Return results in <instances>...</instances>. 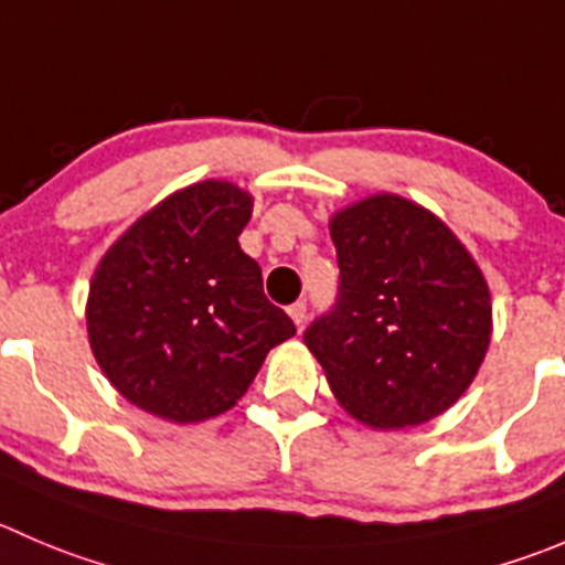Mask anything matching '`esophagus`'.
<instances>
[{"label":"esophagus","instance_id":"1","mask_svg":"<svg viewBox=\"0 0 565 565\" xmlns=\"http://www.w3.org/2000/svg\"><path fill=\"white\" fill-rule=\"evenodd\" d=\"M288 316H291V319H294V324L302 327L305 319H308V305H305L302 299H299V302H294L291 308H288Z\"/></svg>","mask_w":565,"mask_h":565}]
</instances>
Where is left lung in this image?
<instances>
[{
    "label": "left lung",
    "mask_w": 565,
    "mask_h": 565,
    "mask_svg": "<svg viewBox=\"0 0 565 565\" xmlns=\"http://www.w3.org/2000/svg\"><path fill=\"white\" fill-rule=\"evenodd\" d=\"M338 294L305 343L332 394L372 427H413L460 399L491 341V297L452 230L380 193L330 224Z\"/></svg>",
    "instance_id": "8db88e82"
}]
</instances>
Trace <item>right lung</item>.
<instances>
[{
	"instance_id": "1",
	"label": "right lung",
	"mask_w": 565,
	"mask_h": 565,
	"mask_svg": "<svg viewBox=\"0 0 565 565\" xmlns=\"http://www.w3.org/2000/svg\"><path fill=\"white\" fill-rule=\"evenodd\" d=\"M252 196L205 180L138 218L90 282L88 338L121 396L169 422L230 411L268 349L297 335L238 244Z\"/></svg>"
}]
</instances>
